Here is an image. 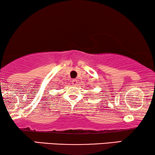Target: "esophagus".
<instances>
[{"instance_id":"34e87169","label":"esophagus","mask_w":155,"mask_h":155,"mask_svg":"<svg viewBox=\"0 0 155 155\" xmlns=\"http://www.w3.org/2000/svg\"><path fill=\"white\" fill-rule=\"evenodd\" d=\"M72 83H73V85H77V84H78V80L73 79V80H72Z\"/></svg>"}]
</instances>
